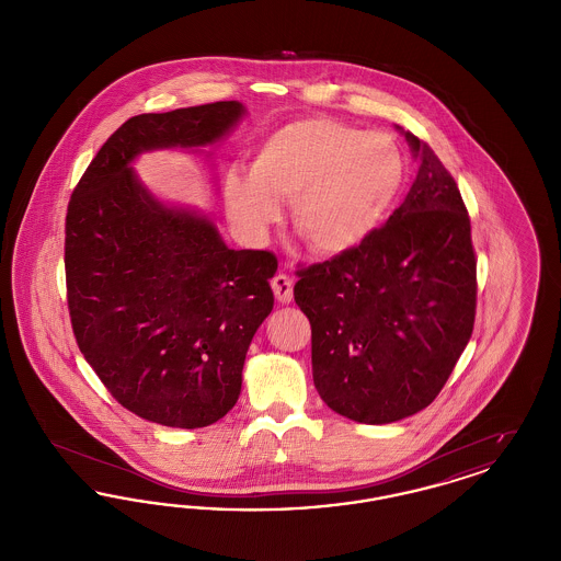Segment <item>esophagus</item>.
Wrapping results in <instances>:
<instances>
[{"label": "esophagus", "instance_id": "1", "mask_svg": "<svg viewBox=\"0 0 561 561\" xmlns=\"http://www.w3.org/2000/svg\"><path fill=\"white\" fill-rule=\"evenodd\" d=\"M271 286H273V293H275V298L279 300V302H290L293 300V277L288 275V273H277L275 277H273V282H271Z\"/></svg>", "mask_w": 561, "mask_h": 561}]
</instances>
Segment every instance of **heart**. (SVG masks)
I'll return each mask as SVG.
<instances>
[{"label": "heart", "mask_w": 561, "mask_h": 561, "mask_svg": "<svg viewBox=\"0 0 561 561\" xmlns=\"http://www.w3.org/2000/svg\"><path fill=\"white\" fill-rule=\"evenodd\" d=\"M405 179L398 142L330 117H305L265 136L250 174L229 170L225 206L248 241L265 240L290 202L294 231L334 256L368 240L391 213Z\"/></svg>", "instance_id": "b5f03b06"}]
</instances>
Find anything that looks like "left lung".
I'll use <instances>...</instances> for the list:
<instances>
[{"mask_svg":"<svg viewBox=\"0 0 561 561\" xmlns=\"http://www.w3.org/2000/svg\"><path fill=\"white\" fill-rule=\"evenodd\" d=\"M405 138L421 165L400 208L357 248L298 265L294 286L311 323L321 400L366 425L427 408L476 323L478 259L467 206L427 142Z\"/></svg>","mask_w":561,"mask_h":561,"instance_id":"left-lung-1","label":"left lung"}]
</instances>
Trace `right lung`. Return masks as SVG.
Masks as SVG:
<instances>
[{"mask_svg": "<svg viewBox=\"0 0 561 561\" xmlns=\"http://www.w3.org/2000/svg\"><path fill=\"white\" fill-rule=\"evenodd\" d=\"M243 113L220 101L124 122L73 188L65 218L71 328L108 393L163 427H208L240 398L245 351L273 309L268 250L227 248L208 218L138 185L147 149L199 147Z\"/></svg>", "mask_w": 561, "mask_h": 561, "instance_id": "1", "label": "right lung"}]
</instances>
